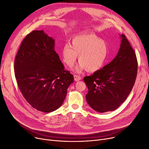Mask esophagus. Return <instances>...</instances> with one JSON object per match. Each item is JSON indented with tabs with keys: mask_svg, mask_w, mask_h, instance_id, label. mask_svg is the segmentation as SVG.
I'll list each match as a JSON object with an SVG mask.
<instances>
[{
	"mask_svg": "<svg viewBox=\"0 0 149 149\" xmlns=\"http://www.w3.org/2000/svg\"><path fill=\"white\" fill-rule=\"evenodd\" d=\"M74 80L75 81H79V80H80L81 79V78L80 76L77 75H74Z\"/></svg>",
	"mask_w": 149,
	"mask_h": 149,
	"instance_id": "1",
	"label": "esophagus"
}]
</instances>
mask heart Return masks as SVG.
<instances>
[{
    "label": "heart",
    "mask_w": 149,
    "mask_h": 149,
    "mask_svg": "<svg viewBox=\"0 0 149 149\" xmlns=\"http://www.w3.org/2000/svg\"><path fill=\"white\" fill-rule=\"evenodd\" d=\"M107 54V42L92 33L75 36L72 45L66 43L61 49L63 61L69 68L74 65L79 56L77 71L84 69L89 72L97 71L104 65Z\"/></svg>",
    "instance_id": "heart-1"
}]
</instances>
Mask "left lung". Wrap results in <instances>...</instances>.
Returning <instances> with one entry per match:
<instances>
[{"label":"left lung","mask_w":149,"mask_h":149,"mask_svg":"<svg viewBox=\"0 0 149 149\" xmlns=\"http://www.w3.org/2000/svg\"><path fill=\"white\" fill-rule=\"evenodd\" d=\"M114 59L92 75L84 77L88 88L86 98L100 113L113 111L126 100L134 87L138 70L136 54L124 34Z\"/></svg>","instance_id":"left-lung-1"}]
</instances>
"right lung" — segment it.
<instances>
[{"label":"right lung","mask_w":149,"mask_h":149,"mask_svg":"<svg viewBox=\"0 0 149 149\" xmlns=\"http://www.w3.org/2000/svg\"><path fill=\"white\" fill-rule=\"evenodd\" d=\"M55 40L43 30L33 31L23 39L14 61L15 77L27 102L48 113L63 103L74 76L54 49Z\"/></svg>","instance_id":"add662e5"}]
</instances>
